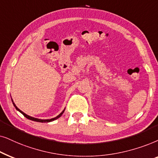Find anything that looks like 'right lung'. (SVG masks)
Here are the masks:
<instances>
[{"label": "right lung", "instance_id": "add662e5", "mask_svg": "<svg viewBox=\"0 0 158 158\" xmlns=\"http://www.w3.org/2000/svg\"><path fill=\"white\" fill-rule=\"evenodd\" d=\"M12 102H13V101H12ZM13 105H14V106L15 107V108H16V110L19 111V112H20L21 113H22V114H23V115H24V117H26L27 118H28V119H29V120H31V121H37V122H41V123H48V122L52 121H54V120H56V119L58 118L61 116L62 114H63V113H64V110H63L62 112L60 113V114L58 115V116H56V118H51V119H46V120H43V119H38V118H33V117H31V116H29V115H28L25 114V113H24V112H22V110H19V108H17V107L16 106V105H15V103H14V102H13Z\"/></svg>", "mask_w": 158, "mask_h": 158}]
</instances>
